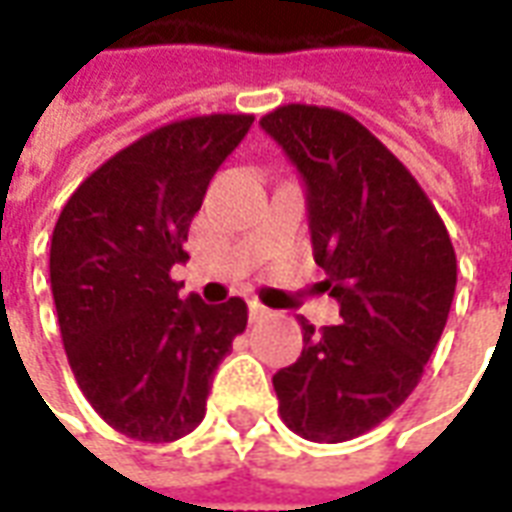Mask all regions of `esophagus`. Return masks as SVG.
Returning a JSON list of instances; mask_svg holds the SVG:
<instances>
[{"instance_id":"obj_1","label":"esophagus","mask_w":512,"mask_h":512,"mask_svg":"<svg viewBox=\"0 0 512 512\" xmlns=\"http://www.w3.org/2000/svg\"><path fill=\"white\" fill-rule=\"evenodd\" d=\"M266 318H271V310L263 307V304H257V301H252V304H249V321L260 323L266 321Z\"/></svg>"}]
</instances>
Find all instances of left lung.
<instances>
[{
	"mask_svg": "<svg viewBox=\"0 0 512 512\" xmlns=\"http://www.w3.org/2000/svg\"><path fill=\"white\" fill-rule=\"evenodd\" d=\"M304 180L312 255L337 326L301 318L304 351L274 376L293 433L337 444L384 422L422 378L455 296V249L414 175L359 120L288 104L260 120Z\"/></svg>",
	"mask_w": 512,
	"mask_h": 512,
	"instance_id": "obj_1",
	"label": "left lung"
}]
</instances>
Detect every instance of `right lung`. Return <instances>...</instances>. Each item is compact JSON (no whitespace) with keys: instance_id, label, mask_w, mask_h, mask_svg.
<instances>
[{"instance_id":"obj_1","label":"right lung","mask_w":512,"mask_h":512,"mask_svg":"<svg viewBox=\"0 0 512 512\" xmlns=\"http://www.w3.org/2000/svg\"><path fill=\"white\" fill-rule=\"evenodd\" d=\"M252 115L189 117L95 169L51 235V293L76 384L136 441H175L205 417L211 378L246 329L244 299H180L172 266L213 172Z\"/></svg>"}]
</instances>
